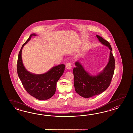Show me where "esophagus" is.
<instances>
[{
    "label": "esophagus",
    "mask_w": 133,
    "mask_h": 133,
    "mask_svg": "<svg viewBox=\"0 0 133 133\" xmlns=\"http://www.w3.org/2000/svg\"><path fill=\"white\" fill-rule=\"evenodd\" d=\"M72 65L71 64V63H67L66 65V67L67 69H72Z\"/></svg>",
    "instance_id": "esophagus-1"
}]
</instances>
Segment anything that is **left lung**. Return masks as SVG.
<instances>
[{
  "instance_id": "1",
  "label": "left lung",
  "mask_w": 133,
  "mask_h": 133,
  "mask_svg": "<svg viewBox=\"0 0 133 133\" xmlns=\"http://www.w3.org/2000/svg\"><path fill=\"white\" fill-rule=\"evenodd\" d=\"M96 36L101 44L110 49L109 61L103 70L95 76L86 71L79 61L75 62L76 67L73 69L75 91L85 98L97 96L105 91L110 84L114 73L115 61L111 45L101 36Z\"/></svg>"
}]
</instances>
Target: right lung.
I'll return each mask as SVG.
<instances>
[{
	"instance_id": "add662e5",
	"label": "right lung",
	"mask_w": 133,
	"mask_h": 133,
	"mask_svg": "<svg viewBox=\"0 0 133 133\" xmlns=\"http://www.w3.org/2000/svg\"><path fill=\"white\" fill-rule=\"evenodd\" d=\"M36 36V34H31L20 49L17 59V71L26 91L36 99L44 101L50 98L55 94L56 83L64 72L65 65L60 64L54 66L42 74H35L27 71L22 61V50L32 36Z\"/></svg>"
}]
</instances>
